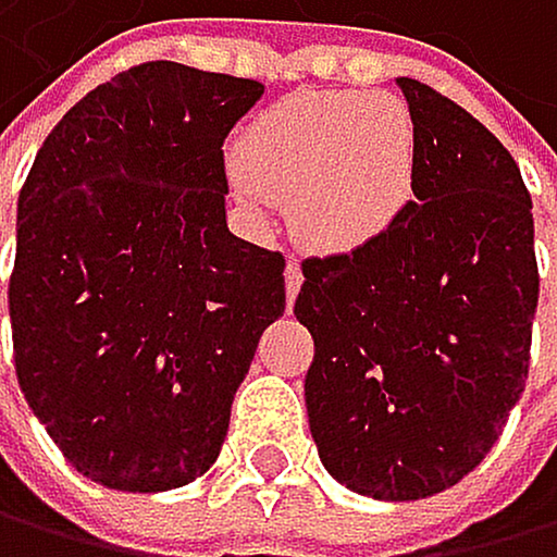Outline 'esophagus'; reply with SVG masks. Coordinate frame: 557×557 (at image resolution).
<instances>
[{
  "label": "esophagus",
  "instance_id": "esophagus-1",
  "mask_svg": "<svg viewBox=\"0 0 557 557\" xmlns=\"http://www.w3.org/2000/svg\"><path fill=\"white\" fill-rule=\"evenodd\" d=\"M301 281H305V273H301V263L290 260L287 270H284V287H287V301H294L297 290H301Z\"/></svg>",
  "mask_w": 557,
  "mask_h": 557
}]
</instances>
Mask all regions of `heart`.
Returning <instances> with one entry per match:
<instances>
[{
	"instance_id": "1",
	"label": "heart",
	"mask_w": 557,
	"mask_h": 557,
	"mask_svg": "<svg viewBox=\"0 0 557 557\" xmlns=\"http://www.w3.org/2000/svg\"><path fill=\"white\" fill-rule=\"evenodd\" d=\"M232 181L252 208L287 198L294 236L346 256L386 239L418 198V126L394 95L297 91L243 136Z\"/></svg>"
}]
</instances>
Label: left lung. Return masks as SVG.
I'll return each mask as SVG.
<instances>
[{
	"label": "left lung",
	"instance_id": "8db88e82",
	"mask_svg": "<svg viewBox=\"0 0 557 557\" xmlns=\"http://www.w3.org/2000/svg\"><path fill=\"white\" fill-rule=\"evenodd\" d=\"M418 126V198L386 239L305 260V404L321 466L404 504L486 459L524 394L537 260L517 160L480 119L397 77Z\"/></svg>",
	"mask_w": 557,
	"mask_h": 557
}]
</instances>
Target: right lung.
Here are the masks:
<instances>
[{
    "label": "right lung",
    "mask_w": 557,
    "mask_h": 557,
    "mask_svg": "<svg viewBox=\"0 0 557 557\" xmlns=\"http://www.w3.org/2000/svg\"><path fill=\"white\" fill-rule=\"evenodd\" d=\"M263 85L174 61L115 74L33 160L9 281L16 376L64 459L163 493L219 459L284 256L225 222L228 129Z\"/></svg>",
    "instance_id": "right-lung-1"
}]
</instances>
